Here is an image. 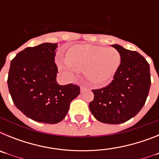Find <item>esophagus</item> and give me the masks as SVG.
Wrapping results in <instances>:
<instances>
[{
	"label": "esophagus",
	"instance_id": "1",
	"mask_svg": "<svg viewBox=\"0 0 159 159\" xmlns=\"http://www.w3.org/2000/svg\"><path fill=\"white\" fill-rule=\"evenodd\" d=\"M87 89V88H85V87H83V86H81L80 87V92H81V93H82V92H84V91H85V90Z\"/></svg>",
	"mask_w": 159,
	"mask_h": 159
}]
</instances>
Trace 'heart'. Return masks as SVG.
<instances>
[{
	"mask_svg": "<svg viewBox=\"0 0 159 159\" xmlns=\"http://www.w3.org/2000/svg\"><path fill=\"white\" fill-rule=\"evenodd\" d=\"M121 56L116 48L80 44L71 47L65 60L58 65L68 76L74 77L77 71H84L92 84L101 85L109 81L119 69Z\"/></svg>",
	"mask_w": 159,
	"mask_h": 159,
	"instance_id": "heart-1",
	"label": "heart"
}]
</instances>
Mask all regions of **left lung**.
<instances>
[{
    "label": "left lung",
    "instance_id": "left-lung-1",
    "mask_svg": "<svg viewBox=\"0 0 159 159\" xmlns=\"http://www.w3.org/2000/svg\"><path fill=\"white\" fill-rule=\"evenodd\" d=\"M112 47L121 56V63L109 85L92 90L94 99L89 109L98 121L119 124L135 116L144 106L151 84V73L150 65L139 53L119 44Z\"/></svg>",
    "mask_w": 159,
    "mask_h": 159
}]
</instances>
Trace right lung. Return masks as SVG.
I'll use <instances>...</instances> for the list:
<instances>
[{
  "instance_id": "right-lung-1",
  "label": "right lung",
  "mask_w": 159,
  "mask_h": 159,
  "mask_svg": "<svg viewBox=\"0 0 159 159\" xmlns=\"http://www.w3.org/2000/svg\"><path fill=\"white\" fill-rule=\"evenodd\" d=\"M57 43L26 48L11 61L8 87L12 101L24 115L39 123L62 121L80 93L75 84L60 85L55 64Z\"/></svg>"
}]
</instances>
